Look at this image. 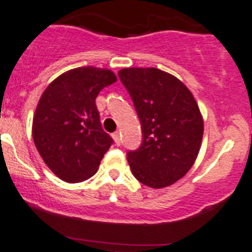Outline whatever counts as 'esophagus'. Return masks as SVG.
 I'll return each instance as SVG.
<instances>
[{"label":"esophagus","instance_id":"1","mask_svg":"<svg viewBox=\"0 0 252 252\" xmlns=\"http://www.w3.org/2000/svg\"><path fill=\"white\" fill-rule=\"evenodd\" d=\"M113 138H114V141H115V143L119 146V144H120V133L119 132L113 133Z\"/></svg>","mask_w":252,"mask_h":252}]
</instances>
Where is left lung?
I'll return each mask as SVG.
<instances>
[{"mask_svg":"<svg viewBox=\"0 0 252 252\" xmlns=\"http://www.w3.org/2000/svg\"><path fill=\"white\" fill-rule=\"evenodd\" d=\"M141 122L142 143L126 153L134 178L159 189L191 168L203 138V118L194 96L178 78L157 68L120 69Z\"/></svg>","mask_w":252,"mask_h":252,"instance_id":"obj_1","label":"left lung"}]
</instances>
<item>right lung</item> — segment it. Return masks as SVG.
<instances>
[{"label":"right lung","mask_w":252,"mask_h":252,"mask_svg":"<svg viewBox=\"0 0 252 252\" xmlns=\"http://www.w3.org/2000/svg\"><path fill=\"white\" fill-rule=\"evenodd\" d=\"M115 81L109 69L80 67L61 74L41 95L32 138L41 158L62 180L81 183L91 178L114 143L102 129L95 100Z\"/></svg>","instance_id":"1"}]
</instances>
